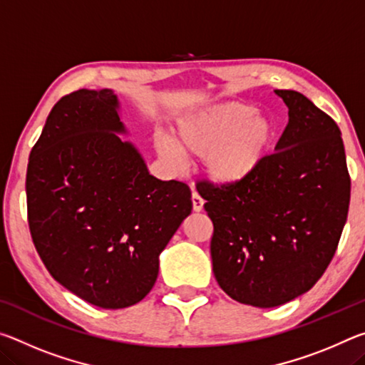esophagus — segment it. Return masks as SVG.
<instances>
[{
  "label": "esophagus",
  "mask_w": 365,
  "mask_h": 365,
  "mask_svg": "<svg viewBox=\"0 0 365 365\" xmlns=\"http://www.w3.org/2000/svg\"><path fill=\"white\" fill-rule=\"evenodd\" d=\"M191 202H193V211L195 212L202 211V205H205V201H202V197L200 195H197V193L191 195Z\"/></svg>",
  "instance_id": "obj_1"
}]
</instances>
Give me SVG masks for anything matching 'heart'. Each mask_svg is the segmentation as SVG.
Returning a JSON list of instances; mask_svg holds the SVG:
<instances>
[{
	"instance_id": "heart-1",
	"label": "heart",
	"mask_w": 365,
	"mask_h": 365,
	"mask_svg": "<svg viewBox=\"0 0 365 365\" xmlns=\"http://www.w3.org/2000/svg\"><path fill=\"white\" fill-rule=\"evenodd\" d=\"M277 133L274 115L230 101L183 115L175 125V141L158 133L154 148L172 168H180L183 153L202 158V172L209 182L235 187L261 172Z\"/></svg>"
}]
</instances>
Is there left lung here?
Here are the masks:
<instances>
[{"label": "left lung", "mask_w": 365, "mask_h": 365, "mask_svg": "<svg viewBox=\"0 0 365 365\" xmlns=\"http://www.w3.org/2000/svg\"><path fill=\"white\" fill-rule=\"evenodd\" d=\"M288 125L252 180L202 182L214 224L212 270L232 299L275 307L311 289L329 267L348 217L351 178L341 132L294 90H275Z\"/></svg>", "instance_id": "1"}]
</instances>
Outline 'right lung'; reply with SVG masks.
I'll use <instances>...</instances> for the list:
<instances>
[{"label": "right lung", "instance_id": "add662e5", "mask_svg": "<svg viewBox=\"0 0 365 365\" xmlns=\"http://www.w3.org/2000/svg\"><path fill=\"white\" fill-rule=\"evenodd\" d=\"M113 90L82 88L54 104L27 168L34 245L53 279L103 309L151 292L159 255L191 212V191L148 172Z\"/></svg>", "mask_w": 365, "mask_h": 365}]
</instances>
